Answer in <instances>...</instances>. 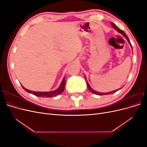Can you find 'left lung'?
Here are the masks:
<instances>
[{"mask_svg":"<svg viewBox=\"0 0 147 147\" xmlns=\"http://www.w3.org/2000/svg\"><path fill=\"white\" fill-rule=\"evenodd\" d=\"M111 24L112 25V26L113 27L116 29L118 32H119L120 34H121L122 35H123L124 37H126V38L127 40V41H128V42L130 43V45H131V47H132V45H131V42H130V41H129V38L127 37V36L126 35V34H125V32H124L123 30H121V29H119L117 26L115 25L114 23H111ZM86 78V77H85ZM86 84H87V86H88V89L89 90H90V91H91V92H92V93H94V94H97V95H100V96H102V95H106V94H112V93H114V92H117V91H118L119 90H120V89L121 88H119V89H118V90H115V91H111V92H105V93H102V92H97V91H96L95 90H93V89H92L91 88V86H90V84H89V83L86 82Z\"/></svg>","mask_w":147,"mask_h":147,"instance_id":"obj_1","label":"left lung"}]
</instances>
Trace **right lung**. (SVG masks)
<instances>
[{"instance_id": "obj_1", "label": "right lung", "mask_w": 147, "mask_h": 147, "mask_svg": "<svg viewBox=\"0 0 147 147\" xmlns=\"http://www.w3.org/2000/svg\"><path fill=\"white\" fill-rule=\"evenodd\" d=\"M65 77L63 78V81H62L60 86L56 90L54 91H48V92H37V91H30L28 89L25 88L23 86H22L24 90L27 91L28 92L31 93L35 96H38V97H55L57 95H59L61 94L62 92H63L64 90V88H65Z\"/></svg>"}]
</instances>
